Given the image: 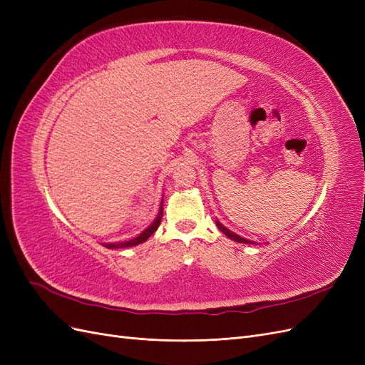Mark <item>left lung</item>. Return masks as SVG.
Returning <instances> with one entry per match:
<instances>
[{"label": "left lung", "mask_w": 365, "mask_h": 365, "mask_svg": "<svg viewBox=\"0 0 365 365\" xmlns=\"http://www.w3.org/2000/svg\"><path fill=\"white\" fill-rule=\"evenodd\" d=\"M216 225H217V228L222 231V233L228 237V239H231V240H235V242H239V244H254L256 245V242H252V240H248V239H245V237H240L239 235H236V233H233V231L231 230H228L227 227H224L222 224L219 222V220H216Z\"/></svg>", "instance_id": "obj_1"}]
</instances>
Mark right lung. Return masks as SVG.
<instances>
[{"instance_id":"1","label":"right lung","mask_w":365,"mask_h":365,"mask_svg":"<svg viewBox=\"0 0 365 365\" xmlns=\"http://www.w3.org/2000/svg\"><path fill=\"white\" fill-rule=\"evenodd\" d=\"M161 217H163V201H161V207H160V210H158V215H157V217H155V220H153V222L143 231L141 235H138L137 237H134V239H130V240H126V242H115V244H103L106 248H109V250H118V248H129V247H135V245H140V244H143V242H146L153 233H155V231L158 230V227H160V222H161Z\"/></svg>"}]
</instances>
